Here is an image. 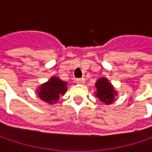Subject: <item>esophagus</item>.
<instances>
[{
	"mask_svg": "<svg viewBox=\"0 0 152 152\" xmlns=\"http://www.w3.org/2000/svg\"><path fill=\"white\" fill-rule=\"evenodd\" d=\"M75 82H76V84H78V85H84V84H85V79H77Z\"/></svg>",
	"mask_w": 152,
	"mask_h": 152,
	"instance_id": "obj_1",
	"label": "esophagus"
}]
</instances>
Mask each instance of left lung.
I'll list each match as a JSON object with an SVG mask.
<instances>
[{
  "label": "left lung",
  "mask_w": 152,
  "mask_h": 152,
  "mask_svg": "<svg viewBox=\"0 0 152 152\" xmlns=\"http://www.w3.org/2000/svg\"><path fill=\"white\" fill-rule=\"evenodd\" d=\"M95 86L96 88L95 96L100 102L105 105H110L115 102V96L118 95V91L107 78L102 77L97 79Z\"/></svg>",
  "instance_id": "8db88e82"
}]
</instances>
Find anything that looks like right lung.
Masks as SVG:
<instances>
[{
	"instance_id": "add662e5",
	"label": "right lung",
	"mask_w": 152,
	"mask_h": 152,
	"mask_svg": "<svg viewBox=\"0 0 152 152\" xmlns=\"http://www.w3.org/2000/svg\"><path fill=\"white\" fill-rule=\"evenodd\" d=\"M67 90V82L62 81L58 77L52 76L50 79L37 88L36 93L40 100L50 105L57 102L61 96H63Z\"/></svg>"
}]
</instances>
